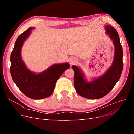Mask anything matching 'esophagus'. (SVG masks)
<instances>
[{"label": "esophagus", "mask_w": 134, "mask_h": 134, "mask_svg": "<svg viewBox=\"0 0 134 134\" xmlns=\"http://www.w3.org/2000/svg\"><path fill=\"white\" fill-rule=\"evenodd\" d=\"M77 62V59L75 57H71L69 59V63L70 65H72L75 64Z\"/></svg>", "instance_id": "obj_1"}]
</instances>
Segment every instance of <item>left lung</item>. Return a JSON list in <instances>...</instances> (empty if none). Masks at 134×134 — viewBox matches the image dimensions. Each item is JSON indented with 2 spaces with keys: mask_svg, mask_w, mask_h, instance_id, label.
I'll return each instance as SVG.
<instances>
[{
  "mask_svg": "<svg viewBox=\"0 0 134 134\" xmlns=\"http://www.w3.org/2000/svg\"><path fill=\"white\" fill-rule=\"evenodd\" d=\"M106 34L109 35L115 46V56L112 65L100 76L88 82L80 69L72 65L74 71V87L80 96L91 99L102 98L114 87L122 74L123 69V50L118 33L110 25L105 26Z\"/></svg>",
  "mask_w": 134,
  "mask_h": 134,
  "instance_id": "1",
  "label": "left lung"
}]
</instances>
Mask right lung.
I'll return each instance as SVG.
<instances>
[{"label": "right lung", "mask_w": 134, "mask_h": 134, "mask_svg": "<svg viewBox=\"0 0 134 134\" xmlns=\"http://www.w3.org/2000/svg\"><path fill=\"white\" fill-rule=\"evenodd\" d=\"M33 29L29 28L16 40L10 56V74L13 82L24 94L31 99H41L52 94L56 81L70 68V65L68 63L54 64L40 73L28 69L22 59L21 50Z\"/></svg>", "instance_id": "1"}]
</instances>
